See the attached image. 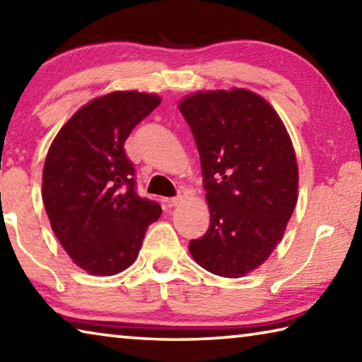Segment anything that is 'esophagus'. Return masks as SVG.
<instances>
[{
    "label": "esophagus",
    "instance_id": "34e87169",
    "mask_svg": "<svg viewBox=\"0 0 362 362\" xmlns=\"http://www.w3.org/2000/svg\"><path fill=\"white\" fill-rule=\"evenodd\" d=\"M185 197H186V191H185V189H177V194L175 195V197L170 199V202L173 204V205H176V204H180L181 200L185 199Z\"/></svg>",
    "mask_w": 362,
    "mask_h": 362
}]
</instances>
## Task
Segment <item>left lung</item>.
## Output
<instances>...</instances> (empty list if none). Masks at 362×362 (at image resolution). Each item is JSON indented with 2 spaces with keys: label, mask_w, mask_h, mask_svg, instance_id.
I'll use <instances>...</instances> for the list:
<instances>
[{
  "label": "left lung",
  "mask_w": 362,
  "mask_h": 362,
  "mask_svg": "<svg viewBox=\"0 0 362 362\" xmlns=\"http://www.w3.org/2000/svg\"><path fill=\"white\" fill-rule=\"evenodd\" d=\"M197 144L209 230L189 242L204 269L242 277L266 262L297 205L298 168L276 110L247 90L199 91L180 103Z\"/></svg>",
  "instance_id": "obj_1"
}]
</instances>
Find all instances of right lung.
<instances>
[{
    "label": "right lung",
    "instance_id": "right-lung-1",
    "mask_svg": "<svg viewBox=\"0 0 362 362\" xmlns=\"http://www.w3.org/2000/svg\"><path fill=\"white\" fill-rule=\"evenodd\" d=\"M160 104L156 94L115 91L76 112L47 151L43 204L64 250L93 276L132 264L162 209L136 192L125 153L133 128Z\"/></svg>",
    "mask_w": 362,
    "mask_h": 362
}]
</instances>
